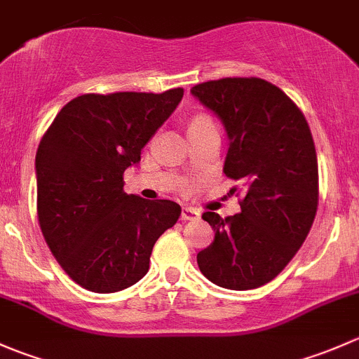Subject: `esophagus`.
I'll use <instances>...</instances> for the list:
<instances>
[{
    "label": "esophagus",
    "mask_w": 359,
    "mask_h": 359,
    "mask_svg": "<svg viewBox=\"0 0 359 359\" xmlns=\"http://www.w3.org/2000/svg\"><path fill=\"white\" fill-rule=\"evenodd\" d=\"M180 219L182 220H198L200 219V212L194 208H189V206H184L182 212H180Z\"/></svg>",
    "instance_id": "1"
}]
</instances>
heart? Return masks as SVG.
Returning <instances> with one entry per match:
<instances>
[{"label": "heart", "instance_id": "b5f03b06", "mask_svg": "<svg viewBox=\"0 0 359 359\" xmlns=\"http://www.w3.org/2000/svg\"><path fill=\"white\" fill-rule=\"evenodd\" d=\"M200 119H206V118H196V119H194V121H200Z\"/></svg>", "mask_w": 359, "mask_h": 359}]
</instances>
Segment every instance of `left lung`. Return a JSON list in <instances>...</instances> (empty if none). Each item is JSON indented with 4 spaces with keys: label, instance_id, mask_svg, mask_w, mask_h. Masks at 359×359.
<instances>
[{
    "label": "left lung",
    "instance_id": "obj_1",
    "mask_svg": "<svg viewBox=\"0 0 359 359\" xmlns=\"http://www.w3.org/2000/svg\"><path fill=\"white\" fill-rule=\"evenodd\" d=\"M191 93L222 121L229 140L224 173L245 191L241 213H203L215 238L198 253V266L222 288L262 287L293 259L316 217L318 158L309 125L266 79L224 78Z\"/></svg>",
    "mask_w": 359,
    "mask_h": 359
}]
</instances>
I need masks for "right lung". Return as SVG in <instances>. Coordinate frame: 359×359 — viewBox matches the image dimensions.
Instances as JSON below:
<instances>
[{"instance_id": "add662e5", "label": "right lung", "mask_w": 359, "mask_h": 359, "mask_svg": "<svg viewBox=\"0 0 359 359\" xmlns=\"http://www.w3.org/2000/svg\"><path fill=\"white\" fill-rule=\"evenodd\" d=\"M163 93H86L67 102L36 153L38 219L57 262L79 287L125 290L149 271L180 206L123 191V173L182 100Z\"/></svg>"}]
</instances>
